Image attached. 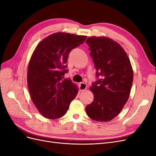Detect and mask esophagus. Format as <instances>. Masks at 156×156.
<instances>
[{"mask_svg":"<svg viewBox=\"0 0 156 156\" xmlns=\"http://www.w3.org/2000/svg\"><path fill=\"white\" fill-rule=\"evenodd\" d=\"M79 90L81 91H83V90H86L87 88V84L84 83H81L79 84Z\"/></svg>","mask_w":156,"mask_h":156,"instance_id":"esophagus-1","label":"esophagus"}]
</instances>
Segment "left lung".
Wrapping results in <instances>:
<instances>
[{"label": "left lung", "instance_id": "1", "mask_svg": "<svg viewBox=\"0 0 156 156\" xmlns=\"http://www.w3.org/2000/svg\"><path fill=\"white\" fill-rule=\"evenodd\" d=\"M96 69V81L90 90L94 100L86 107L87 115L99 122L112 120L128 100L133 72L122 47L107 37H89L86 40Z\"/></svg>", "mask_w": 156, "mask_h": 156}]
</instances>
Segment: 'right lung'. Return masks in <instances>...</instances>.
I'll return each mask as SVG.
<instances>
[{
    "mask_svg": "<svg viewBox=\"0 0 156 156\" xmlns=\"http://www.w3.org/2000/svg\"><path fill=\"white\" fill-rule=\"evenodd\" d=\"M86 36L57 32L46 37L31 56L27 71V83L32 101L40 114L48 119L63 116L78 88L68 73L70 51L83 44Z\"/></svg>",
    "mask_w": 156,
    "mask_h": 156,
    "instance_id": "obj_1",
    "label": "right lung"
}]
</instances>
